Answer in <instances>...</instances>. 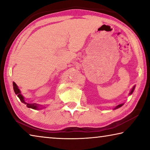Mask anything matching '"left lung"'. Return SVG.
Instances as JSON below:
<instances>
[{"label":"left lung","mask_w":150,"mask_h":150,"mask_svg":"<svg viewBox=\"0 0 150 150\" xmlns=\"http://www.w3.org/2000/svg\"><path fill=\"white\" fill-rule=\"evenodd\" d=\"M134 87H134L133 88H132V91H131V92H130V95H131V94L132 93H133V91H134ZM123 105V104H120V105H118L117 106H116V107H115V109H116V108H120V106H122Z\"/></svg>","instance_id":"8db88e82"}]
</instances>
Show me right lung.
<instances>
[{
    "label": "right lung",
    "mask_w": 150,
    "mask_h": 150,
    "mask_svg": "<svg viewBox=\"0 0 150 150\" xmlns=\"http://www.w3.org/2000/svg\"><path fill=\"white\" fill-rule=\"evenodd\" d=\"M13 88H14V91L15 93L18 96V98H20V100H21V102L24 103V104H26V106L28 108H33V109H38L39 108V105H38V104H35V103L29 104V103H25V101L24 100V97L22 96L21 94H20V91L19 90V88H18L17 85H16V83H15L14 82H13Z\"/></svg>",
    "instance_id": "right-lung-1"
}]
</instances>
